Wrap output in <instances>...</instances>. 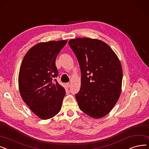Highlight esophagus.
Listing matches in <instances>:
<instances>
[{"mask_svg":"<svg viewBox=\"0 0 149 149\" xmlns=\"http://www.w3.org/2000/svg\"><path fill=\"white\" fill-rule=\"evenodd\" d=\"M66 85H67V86L68 87H70V85H71V84H70V82H68V83H67Z\"/></svg>","mask_w":149,"mask_h":149,"instance_id":"obj_1","label":"esophagus"}]
</instances>
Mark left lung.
Listing matches in <instances>:
<instances>
[{"label":"left lung","mask_w":149,"mask_h":149,"mask_svg":"<svg viewBox=\"0 0 149 149\" xmlns=\"http://www.w3.org/2000/svg\"><path fill=\"white\" fill-rule=\"evenodd\" d=\"M81 71L79 92L76 94L79 109L94 118L112 110L121 93L123 72L116 53L104 41L78 38L68 41Z\"/></svg>","instance_id":"left-lung-1"}]
</instances>
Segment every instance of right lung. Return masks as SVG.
Masks as SVG:
<instances>
[{
	"label": "right lung",
	"instance_id": "right-lung-1",
	"mask_svg": "<svg viewBox=\"0 0 149 149\" xmlns=\"http://www.w3.org/2000/svg\"><path fill=\"white\" fill-rule=\"evenodd\" d=\"M67 40L50 41L33 46L23 58L18 76L21 96L41 119L55 116L61 111L65 88L54 78L58 75L56 59Z\"/></svg>",
	"mask_w": 149,
	"mask_h": 149
}]
</instances>
